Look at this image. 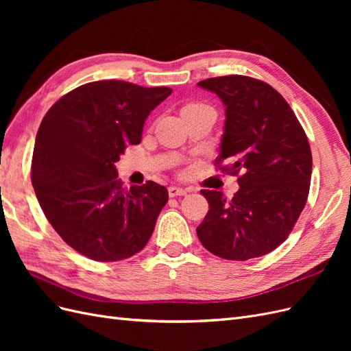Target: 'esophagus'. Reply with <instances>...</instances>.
Masks as SVG:
<instances>
[{
    "instance_id": "1",
    "label": "esophagus",
    "mask_w": 351,
    "mask_h": 351,
    "mask_svg": "<svg viewBox=\"0 0 351 351\" xmlns=\"http://www.w3.org/2000/svg\"><path fill=\"white\" fill-rule=\"evenodd\" d=\"M168 195H169V197L184 196V195H187V190H186V189H182V187L171 186V187H168Z\"/></svg>"
}]
</instances>
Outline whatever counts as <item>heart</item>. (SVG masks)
Returning <instances> with one entry per match:
<instances>
[{
  "instance_id": "heart-1",
  "label": "heart",
  "mask_w": 351,
  "mask_h": 351,
  "mask_svg": "<svg viewBox=\"0 0 351 351\" xmlns=\"http://www.w3.org/2000/svg\"><path fill=\"white\" fill-rule=\"evenodd\" d=\"M199 105H200V104H190V105H187L186 108H189V107H199Z\"/></svg>"
}]
</instances>
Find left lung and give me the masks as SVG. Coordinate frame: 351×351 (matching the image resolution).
<instances>
[{
  "instance_id": "1",
  "label": "left lung",
  "mask_w": 351,
  "mask_h": 351,
  "mask_svg": "<svg viewBox=\"0 0 351 351\" xmlns=\"http://www.w3.org/2000/svg\"><path fill=\"white\" fill-rule=\"evenodd\" d=\"M197 84L226 105L215 167L239 176L240 186L231 199L217 190H200L209 210L196 228L197 237L222 259L263 256L289 237L306 205L312 176L309 141L290 105L268 83L231 74Z\"/></svg>"
}]
</instances>
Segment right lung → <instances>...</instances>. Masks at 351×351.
I'll return each mask as SVG.
<instances>
[{"instance_id":"1","label":"right lung","mask_w":351,"mask_h":351,"mask_svg":"<svg viewBox=\"0 0 351 351\" xmlns=\"http://www.w3.org/2000/svg\"><path fill=\"white\" fill-rule=\"evenodd\" d=\"M123 80L90 82L45 114L32 156V186L49 224L70 247L98 262L133 256L149 241L167 189H123L115 169L127 145H139L145 120L171 95Z\"/></svg>"}]
</instances>
